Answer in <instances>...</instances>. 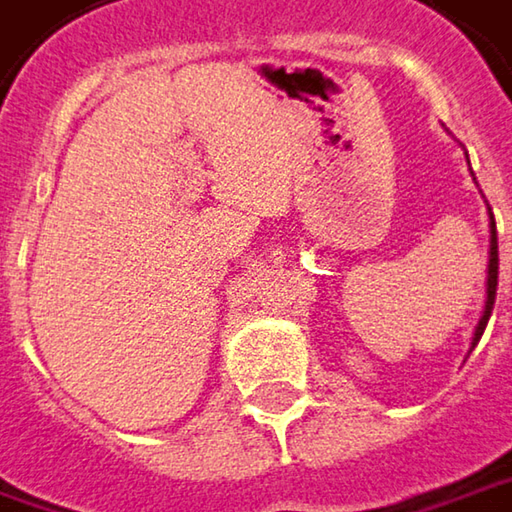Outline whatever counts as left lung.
<instances>
[{
	"mask_svg": "<svg viewBox=\"0 0 512 512\" xmlns=\"http://www.w3.org/2000/svg\"><path fill=\"white\" fill-rule=\"evenodd\" d=\"M495 290H498V234H495V219L489 213V269H487V304H484V316L475 328V340H472V349L478 346L484 328L489 322V313H492V304H495Z\"/></svg>",
	"mask_w": 512,
	"mask_h": 512,
	"instance_id": "left-lung-1",
	"label": "left lung"
}]
</instances>
